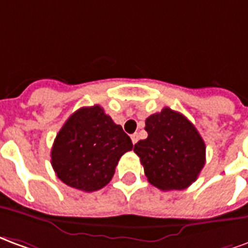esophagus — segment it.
Here are the masks:
<instances>
[{"mask_svg":"<svg viewBox=\"0 0 248 248\" xmlns=\"http://www.w3.org/2000/svg\"><path fill=\"white\" fill-rule=\"evenodd\" d=\"M131 140L133 144H136V142L139 141V135H137V133H133V135H131Z\"/></svg>","mask_w":248,"mask_h":248,"instance_id":"1","label":"esophagus"}]
</instances>
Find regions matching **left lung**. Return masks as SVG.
Here are the masks:
<instances>
[{
    "label": "left lung",
    "instance_id": "1",
    "mask_svg": "<svg viewBox=\"0 0 248 248\" xmlns=\"http://www.w3.org/2000/svg\"><path fill=\"white\" fill-rule=\"evenodd\" d=\"M148 137L135 144L145 176L161 190H182L196 181L206 161V146L182 113L165 107L145 120Z\"/></svg>",
    "mask_w": 248,
    "mask_h": 248
}]
</instances>
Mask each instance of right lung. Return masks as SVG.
I'll use <instances>...</instances> for the list:
<instances>
[{"mask_svg":"<svg viewBox=\"0 0 248 248\" xmlns=\"http://www.w3.org/2000/svg\"><path fill=\"white\" fill-rule=\"evenodd\" d=\"M133 148L131 139L100 106L74 112L55 137L51 165L66 185L83 191L111 181L120 157Z\"/></svg>","mask_w":248,"mask_h":248,"instance_id":"add662e5","label":"right lung"}]
</instances>
